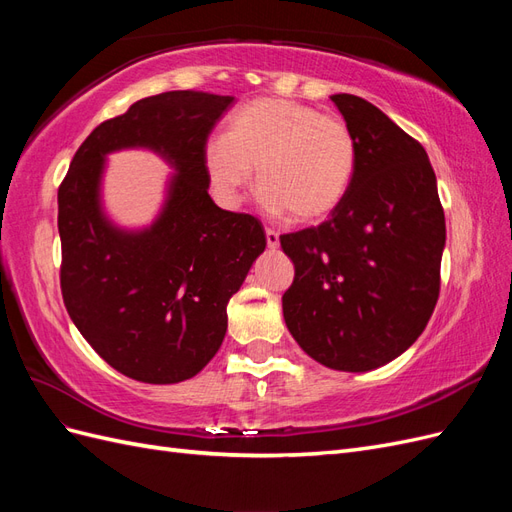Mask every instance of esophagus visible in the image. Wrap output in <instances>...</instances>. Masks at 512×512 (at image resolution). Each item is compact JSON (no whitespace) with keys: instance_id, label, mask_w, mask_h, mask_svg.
<instances>
[{"instance_id":"esophagus-1","label":"esophagus","mask_w":512,"mask_h":512,"mask_svg":"<svg viewBox=\"0 0 512 512\" xmlns=\"http://www.w3.org/2000/svg\"><path fill=\"white\" fill-rule=\"evenodd\" d=\"M265 235H267V245H269V250H277V247H280V235H277L275 230H271V228H267L265 230Z\"/></svg>"}]
</instances>
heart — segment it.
Segmentation results:
<instances>
[{
  "label": "heart",
  "mask_w": 512,
  "mask_h": 512,
  "mask_svg": "<svg viewBox=\"0 0 512 512\" xmlns=\"http://www.w3.org/2000/svg\"><path fill=\"white\" fill-rule=\"evenodd\" d=\"M215 194L235 207L256 168L260 200L275 215L320 222L344 203L356 175V141L346 121L286 98H258L205 145Z\"/></svg>",
  "instance_id": "1"
}]
</instances>
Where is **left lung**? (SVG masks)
<instances>
[{
	"instance_id": "left-lung-1",
	"label": "left lung",
	"mask_w": 512,
	"mask_h": 512,
	"mask_svg": "<svg viewBox=\"0 0 512 512\" xmlns=\"http://www.w3.org/2000/svg\"><path fill=\"white\" fill-rule=\"evenodd\" d=\"M331 100L356 141V175L327 222L280 237L294 262L282 307L290 335L314 361L371 371L425 331L446 224L421 143L359 96Z\"/></svg>"
}]
</instances>
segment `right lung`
Here are the masks:
<instances>
[{
  "instance_id": "right-lung-1",
  "label": "right lung",
  "mask_w": 512,
  "mask_h": 512,
  "mask_svg": "<svg viewBox=\"0 0 512 512\" xmlns=\"http://www.w3.org/2000/svg\"><path fill=\"white\" fill-rule=\"evenodd\" d=\"M230 96L166 91L108 119L74 153L59 185L61 294L102 359L138 382L196 376L220 350L226 305L265 252L262 224L209 196L205 145ZM147 148L176 170L151 225L123 229L103 209L105 160Z\"/></svg>"
}]
</instances>
